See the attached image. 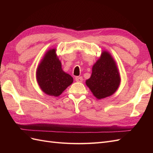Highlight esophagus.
<instances>
[{
  "mask_svg": "<svg viewBox=\"0 0 153 153\" xmlns=\"http://www.w3.org/2000/svg\"><path fill=\"white\" fill-rule=\"evenodd\" d=\"M75 80L77 82H82L83 81V78L81 76H76L75 77Z\"/></svg>",
  "mask_w": 153,
  "mask_h": 153,
  "instance_id": "obj_1",
  "label": "esophagus"
}]
</instances>
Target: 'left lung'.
<instances>
[{"mask_svg":"<svg viewBox=\"0 0 153 153\" xmlns=\"http://www.w3.org/2000/svg\"><path fill=\"white\" fill-rule=\"evenodd\" d=\"M121 76L116 62L107 51L101 52L100 57L92 66L91 77L86 85L98 100L114 94L120 85Z\"/></svg>","mask_w":153,"mask_h":153,"instance_id":"obj_1","label":"left lung"}]
</instances>
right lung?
Returning <instances> with one entry per match:
<instances>
[{"instance_id": "right-lung-1", "label": "right lung", "mask_w": 153, "mask_h": 153, "mask_svg": "<svg viewBox=\"0 0 153 153\" xmlns=\"http://www.w3.org/2000/svg\"><path fill=\"white\" fill-rule=\"evenodd\" d=\"M36 80L46 94L57 97L73 82V77L64 72L57 57L56 48L49 49L44 55L36 69Z\"/></svg>"}]
</instances>
